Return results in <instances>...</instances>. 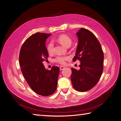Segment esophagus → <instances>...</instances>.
I'll return each instance as SVG.
<instances>
[{"label": "esophagus", "mask_w": 121, "mask_h": 121, "mask_svg": "<svg viewBox=\"0 0 121 121\" xmlns=\"http://www.w3.org/2000/svg\"><path fill=\"white\" fill-rule=\"evenodd\" d=\"M65 69V66H63V65H62V66H61L60 67V70H62Z\"/></svg>", "instance_id": "obj_1"}]
</instances>
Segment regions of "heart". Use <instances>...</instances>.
Instances as JSON below:
<instances>
[{
    "label": "heart",
    "mask_w": 121,
    "mask_h": 121,
    "mask_svg": "<svg viewBox=\"0 0 121 121\" xmlns=\"http://www.w3.org/2000/svg\"><path fill=\"white\" fill-rule=\"evenodd\" d=\"M57 40H58L59 42L61 43L62 45L67 48L70 47L72 43L71 39L70 38L69 36H68L67 35L65 34H62L61 35L59 36L58 39H57ZM53 48L54 45L53 42H49V43L48 44V45L47 46V50L48 53L50 54L53 53ZM68 59H69V57L68 56H58L56 57V59H54V61L56 62L60 63L61 65H63L65 64V61H66Z\"/></svg>",
    "instance_id": "1"
}]
</instances>
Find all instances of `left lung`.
Instances as JSON below:
<instances>
[{"label": "left lung", "mask_w": 121, "mask_h": 121, "mask_svg": "<svg viewBox=\"0 0 121 121\" xmlns=\"http://www.w3.org/2000/svg\"><path fill=\"white\" fill-rule=\"evenodd\" d=\"M76 35L78 45L72 60L80 61V69L71 68V80L76 91H86L95 86L99 80L103 70L104 53L99 42L90 30L82 28Z\"/></svg>", "instance_id": "8db88e82"}]
</instances>
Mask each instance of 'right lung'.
Listing matches in <instances>:
<instances>
[{
  "mask_svg": "<svg viewBox=\"0 0 121 121\" xmlns=\"http://www.w3.org/2000/svg\"><path fill=\"white\" fill-rule=\"evenodd\" d=\"M51 34L36 33L24 42L19 53L21 71L30 87L36 94L43 96L56 91L60 72L58 67L46 69L43 62L49 55L45 45Z\"/></svg>",
  "mask_w": 121,
  "mask_h": 121,
  "instance_id": "add662e5",
  "label": "right lung"
}]
</instances>
